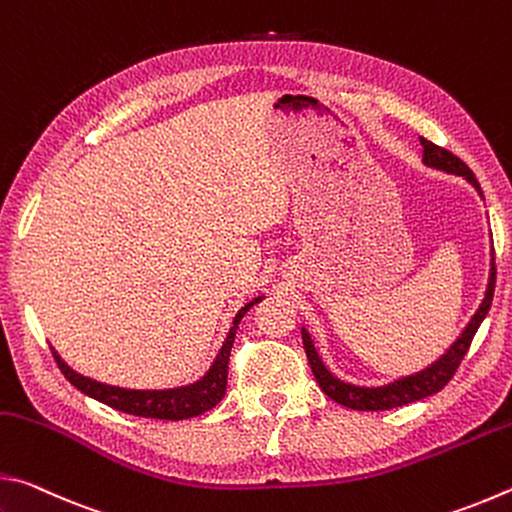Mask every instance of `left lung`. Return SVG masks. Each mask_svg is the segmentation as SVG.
<instances>
[{"label": "left lung", "instance_id": "left-lung-1", "mask_svg": "<svg viewBox=\"0 0 512 512\" xmlns=\"http://www.w3.org/2000/svg\"><path fill=\"white\" fill-rule=\"evenodd\" d=\"M420 144L424 149L422 151L424 167L445 171V173H449V176L465 178L467 183H470L483 198L479 180L474 178L472 169L467 167L461 158H456L454 153H449L445 149H440V146H436L433 142L424 140V137H420ZM495 275H497L495 248H490V275H488V284H485L483 300H481L479 309L474 311V316L467 320L463 332L458 334L456 341L449 345V348L440 354L436 361L429 363L427 368L413 372V375L393 379L391 384H384V386H357V384H350V381H343L336 377L334 372L325 366L323 359H320L316 345H314V341H311L309 329L302 327V343H305L309 366H311V372H314L318 386L323 388V393L329 397V400L339 402L354 411H386V409H395V406H404V404L424 400V397L438 393L440 388H445L447 381L454 377V372L458 366H461L467 348H470L476 329H479V325L483 323V318L488 316V309L492 305V296H495Z\"/></svg>", "mask_w": 512, "mask_h": 512}]
</instances>
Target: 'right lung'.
Masks as SVG:
<instances>
[{
  "mask_svg": "<svg viewBox=\"0 0 512 512\" xmlns=\"http://www.w3.org/2000/svg\"><path fill=\"white\" fill-rule=\"evenodd\" d=\"M262 298L264 296L253 298L237 311L235 320H232L230 332L225 336V341L221 345L219 354L214 357L210 370H207L201 379H196L194 384H187V386L160 388V391H137V388L103 384V381L90 379L81 375V372H76L74 368H69L54 348H51V354H54L58 368L65 375V379H69V384L79 388V391L88 397H92V400L108 404L121 413L140 415V418H153V420L196 418V415L214 409V406L223 400L225 386H228L230 350H232V343H235L237 327L241 323V318L246 316V311L253 305H257Z\"/></svg>",
  "mask_w": 512,
  "mask_h": 512,
  "instance_id": "1",
  "label": "right lung"
}]
</instances>
